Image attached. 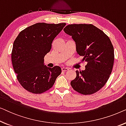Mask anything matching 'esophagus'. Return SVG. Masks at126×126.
Returning a JSON list of instances; mask_svg holds the SVG:
<instances>
[{"mask_svg": "<svg viewBox=\"0 0 126 126\" xmlns=\"http://www.w3.org/2000/svg\"><path fill=\"white\" fill-rule=\"evenodd\" d=\"M61 70L63 72H65V71H67V70H68L69 69L68 68H65V67H63V68H61Z\"/></svg>", "mask_w": 126, "mask_h": 126, "instance_id": "esophagus-1", "label": "esophagus"}]
</instances>
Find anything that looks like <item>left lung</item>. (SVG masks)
Wrapping results in <instances>:
<instances>
[{
    "label": "left lung",
    "instance_id": "8db88e82",
    "mask_svg": "<svg viewBox=\"0 0 126 126\" xmlns=\"http://www.w3.org/2000/svg\"><path fill=\"white\" fill-rule=\"evenodd\" d=\"M76 43L77 54L83 57L85 69L76 70L70 85L77 92L92 94L102 88L112 70L114 49L109 37L91 24H73L63 29Z\"/></svg>",
    "mask_w": 126,
    "mask_h": 126
}]
</instances>
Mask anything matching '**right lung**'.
I'll return each mask as SVG.
<instances>
[{
	"label": "right lung",
	"mask_w": 126,
	"mask_h": 126,
	"mask_svg": "<svg viewBox=\"0 0 126 126\" xmlns=\"http://www.w3.org/2000/svg\"><path fill=\"white\" fill-rule=\"evenodd\" d=\"M65 23H37L18 34L13 44L11 60L16 77L23 88L32 94H42L54 85L61 73L60 66L44 65V57Z\"/></svg>",
	"instance_id": "obj_1"
}]
</instances>
